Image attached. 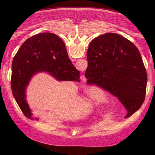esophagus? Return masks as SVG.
Returning a JSON list of instances; mask_svg holds the SVG:
<instances>
[{
  "instance_id": "1",
  "label": "esophagus",
  "mask_w": 155,
  "mask_h": 155,
  "mask_svg": "<svg viewBox=\"0 0 155 155\" xmlns=\"http://www.w3.org/2000/svg\"><path fill=\"white\" fill-rule=\"evenodd\" d=\"M80 79H81V81H84L86 80V78H85L84 75H81V77H80Z\"/></svg>"
}]
</instances>
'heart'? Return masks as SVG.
<instances>
[{"label": "heart", "mask_w": 155, "mask_h": 155, "mask_svg": "<svg viewBox=\"0 0 155 155\" xmlns=\"http://www.w3.org/2000/svg\"><path fill=\"white\" fill-rule=\"evenodd\" d=\"M87 96L94 102H99L102 100H103L104 94L102 93V92H101V91H94L90 92L89 94H88Z\"/></svg>", "instance_id": "1"}]
</instances>
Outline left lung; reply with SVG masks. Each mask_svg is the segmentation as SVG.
Wrapping results in <instances>:
<instances>
[{"label":"left lung","mask_w":155,"mask_h":155,"mask_svg":"<svg viewBox=\"0 0 155 155\" xmlns=\"http://www.w3.org/2000/svg\"><path fill=\"white\" fill-rule=\"evenodd\" d=\"M87 84H96L117 97L129 117L145 100L147 75L141 55L130 41L115 33L95 38L87 52Z\"/></svg>","instance_id":"8db88e82"}]
</instances>
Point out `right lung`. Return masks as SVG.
<instances>
[{
    "label": "right lung",
    "instance_id": "right-lung-1",
    "mask_svg": "<svg viewBox=\"0 0 155 155\" xmlns=\"http://www.w3.org/2000/svg\"><path fill=\"white\" fill-rule=\"evenodd\" d=\"M11 87L13 95L24 115L32 117L26 101V89L35 74L47 72L58 81H80V72L69 59L63 41L56 34L44 32L27 39L12 62Z\"/></svg>",
    "mask_w": 155,
    "mask_h": 155
}]
</instances>
